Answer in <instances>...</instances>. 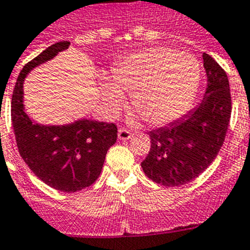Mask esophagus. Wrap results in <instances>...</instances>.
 I'll return each instance as SVG.
<instances>
[{
    "mask_svg": "<svg viewBox=\"0 0 250 250\" xmlns=\"http://www.w3.org/2000/svg\"><path fill=\"white\" fill-rule=\"evenodd\" d=\"M118 138L121 141H127L131 138V132L125 129V128H119L118 129Z\"/></svg>",
    "mask_w": 250,
    "mask_h": 250,
    "instance_id": "34e87169",
    "label": "esophagus"
}]
</instances>
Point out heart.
I'll return each instance as SVG.
<instances>
[{
    "instance_id": "heart-1",
    "label": "heart",
    "mask_w": 250,
    "mask_h": 250,
    "mask_svg": "<svg viewBox=\"0 0 250 250\" xmlns=\"http://www.w3.org/2000/svg\"><path fill=\"white\" fill-rule=\"evenodd\" d=\"M113 83L104 84L103 101L116 114L131 94L133 107L152 125L181 118L191 107L200 84L195 58L168 47H151L125 56L112 69Z\"/></svg>"
}]
</instances>
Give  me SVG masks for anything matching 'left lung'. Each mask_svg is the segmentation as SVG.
Here are the masks:
<instances>
[{
  "mask_svg": "<svg viewBox=\"0 0 250 250\" xmlns=\"http://www.w3.org/2000/svg\"><path fill=\"white\" fill-rule=\"evenodd\" d=\"M203 60L208 85L200 103L182 118L148 132L151 149L141 166L160 185L181 186L199 177L224 143L231 114L229 80L211 56L204 54Z\"/></svg>",
  "mask_w": 250,
  "mask_h": 250,
  "instance_id": "left-lung-1",
  "label": "left lung"
}]
</instances>
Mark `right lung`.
I'll return each mask as SVG.
<instances>
[{"instance_id":"add662e5","label":"right lung","mask_w":250,"mask_h":250,"mask_svg":"<svg viewBox=\"0 0 250 250\" xmlns=\"http://www.w3.org/2000/svg\"><path fill=\"white\" fill-rule=\"evenodd\" d=\"M70 45L59 41L23 66L11 102V118L21 157L50 188L75 192L97 181L109 147L117 141L113 123L80 118L68 125H41L27 114L23 82L30 71L50 62Z\"/></svg>"}]
</instances>
